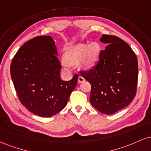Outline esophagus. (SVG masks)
Masks as SVG:
<instances>
[{
    "instance_id": "obj_1",
    "label": "esophagus",
    "mask_w": 151,
    "mask_h": 151,
    "mask_svg": "<svg viewBox=\"0 0 151 151\" xmlns=\"http://www.w3.org/2000/svg\"><path fill=\"white\" fill-rule=\"evenodd\" d=\"M84 81H85V79L83 77H81V76H79V78H78V82L79 83H81Z\"/></svg>"
}]
</instances>
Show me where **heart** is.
Returning a JSON list of instances; mask_svg holds the SVG:
<instances>
[{"label":"heart","mask_w":151,"mask_h":151,"mask_svg":"<svg viewBox=\"0 0 151 151\" xmlns=\"http://www.w3.org/2000/svg\"><path fill=\"white\" fill-rule=\"evenodd\" d=\"M100 52L101 47L96 42L91 44L80 43L72 46L65 52L63 66L68 69V65H76L80 61L79 68L83 70H89L95 65Z\"/></svg>","instance_id":"obj_1"}]
</instances>
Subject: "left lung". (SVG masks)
Returning a JSON list of instances; mask_svg holds the SVG:
<instances>
[{
    "mask_svg": "<svg viewBox=\"0 0 151 151\" xmlns=\"http://www.w3.org/2000/svg\"><path fill=\"white\" fill-rule=\"evenodd\" d=\"M100 41L108 46L101 50L99 60L89 70L79 73L91 85L92 105L103 114L111 115L127 106L137 93L138 60L120 38L103 34Z\"/></svg>",
    "mask_w": 151,
    "mask_h": 151,
    "instance_id": "8db88e82",
    "label": "left lung"
}]
</instances>
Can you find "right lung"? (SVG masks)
I'll use <instances>...</instances> for the list:
<instances>
[{
    "instance_id": "right-lung-1",
    "label": "right lung",
    "mask_w": 151,
    "mask_h": 151,
    "mask_svg": "<svg viewBox=\"0 0 151 151\" xmlns=\"http://www.w3.org/2000/svg\"><path fill=\"white\" fill-rule=\"evenodd\" d=\"M55 41L50 36H36L18 50L10 65L19 101L40 117H51L61 111L77 86V74L70 81L61 80Z\"/></svg>"
}]
</instances>
